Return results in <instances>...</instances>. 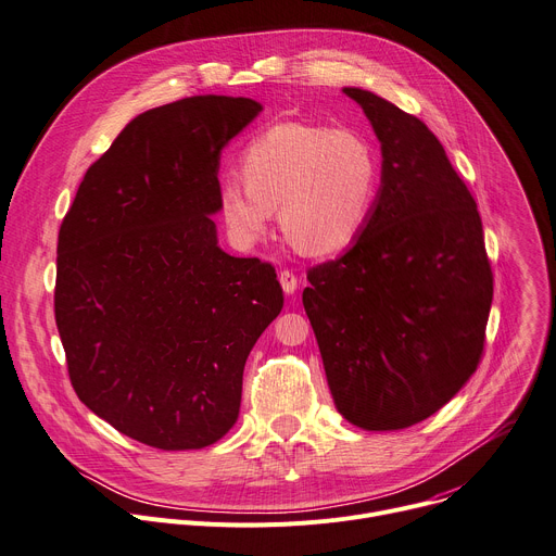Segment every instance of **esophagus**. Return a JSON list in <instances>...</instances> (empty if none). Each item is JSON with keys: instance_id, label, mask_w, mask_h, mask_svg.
<instances>
[{"instance_id": "1", "label": "esophagus", "mask_w": 556, "mask_h": 556, "mask_svg": "<svg viewBox=\"0 0 556 556\" xmlns=\"http://www.w3.org/2000/svg\"><path fill=\"white\" fill-rule=\"evenodd\" d=\"M278 280H280L282 291H285L287 295H291V293L298 289V278H295V274L289 271V269H282V271L278 274Z\"/></svg>"}]
</instances>
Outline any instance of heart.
Listing matches in <instances>:
<instances>
[{
	"mask_svg": "<svg viewBox=\"0 0 556 556\" xmlns=\"http://www.w3.org/2000/svg\"><path fill=\"white\" fill-rule=\"evenodd\" d=\"M242 176L223 180L218 191L223 220L238 242L265 238L280 207L285 238L325 255L363 233L378 195L380 157L356 129L280 122L249 142Z\"/></svg>",
	"mask_w": 556,
	"mask_h": 556,
	"instance_id": "obj_1",
	"label": "heart"
}]
</instances>
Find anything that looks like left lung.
<instances>
[{
	"label": "left lung",
	"instance_id": "1",
	"mask_svg": "<svg viewBox=\"0 0 556 556\" xmlns=\"http://www.w3.org/2000/svg\"><path fill=\"white\" fill-rule=\"evenodd\" d=\"M380 142V189L354 244L307 271L303 305L336 409L369 432L439 412L479 367L492 269L477 202L439 138L345 87Z\"/></svg>",
	"mask_w": 556,
	"mask_h": 556
}]
</instances>
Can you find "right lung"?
Instances as JSON below:
<instances>
[{"mask_svg": "<svg viewBox=\"0 0 556 556\" xmlns=\"http://www.w3.org/2000/svg\"><path fill=\"white\" fill-rule=\"evenodd\" d=\"M263 111L193 96L124 126L58 238L55 323L77 399L149 447L200 450L238 420L242 371L282 309L276 269L218 247L223 149Z\"/></svg>", "mask_w": 556, "mask_h": 556, "instance_id": "right-lung-1", "label": "right lung"}]
</instances>
